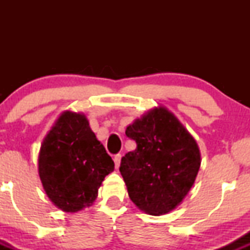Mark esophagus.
<instances>
[{
  "instance_id": "obj_1",
  "label": "esophagus",
  "mask_w": 250,
  "mask_h": 250,
  "mask_svg": "<svg viewBox=\"0 0 250 250\" xmlns=\"http://www.w3.org/2000/svg\"><path fill=\"white\" fill-rule=\"evenodd\" d=\"M114 162H115V167L117 169L120 167V162H121V155L116 154L115 156H114Z\"/></svg>"
}]
</instances>
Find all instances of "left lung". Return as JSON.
I'll return each instance as SVG.
<instances>
[{
	"label": "left lung",
	"mask_w": 250,
	"mask_h": 250,
	"mask_svg": "<svg viewBox=\"0 0 250 250\" xmlns=\"http://www.w3.org/2000/svg\"><path fill=\"white\" fill-rule=\"evenodd\" d=\"M125 135L136 142L120 166L129 197L147 214L169 213L182 202L199 173L196 141L165 107L135 120Z\"/></svg>",
	"instance_id": "left-lung-1"
}]
</instances>
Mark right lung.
Returning <instances> with one entry per match:
<instances>
[{
  "instance_id": "obj_1",
  "label": "right lung",
  "mask_w": 250,
  "mask_h": 250,
  "mask_svg": "<svg viewBox=\"0 0 250 250\" xmlns=\"http://www.w3.org/2000/svg\"><path fill=\"white\" fill-rule=\"evenodd\" d=\"M114 161L83 114L64 111L45 136L39 155V174L45 194L63 211L93 205Z\"/></svg>"
}]
</instances>
